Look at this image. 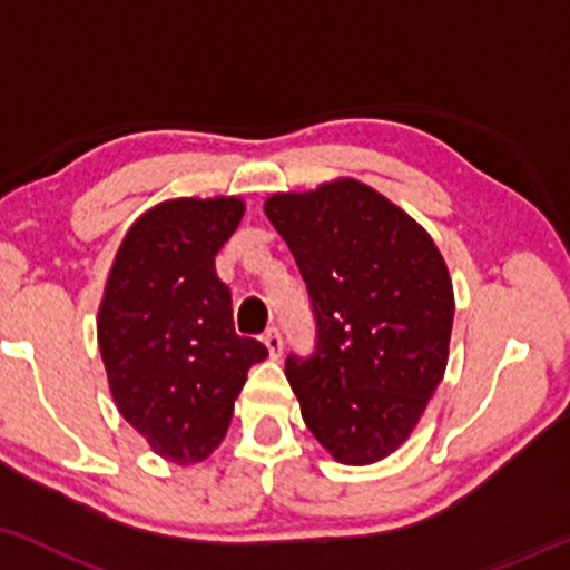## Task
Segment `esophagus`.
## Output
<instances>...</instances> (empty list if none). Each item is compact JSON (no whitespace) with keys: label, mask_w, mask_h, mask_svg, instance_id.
<instances>
[{"label":"esophagus","mask_w":570,"mask_h":570,"mask_svg":"<svg viewBox=\"0 0 570 570\" xmlns=\"http://www.w3.org/2000/svg\"><path fill=\"white\" fill-rule=\"evenodd\" d=\"M263 342H265L267 353H271V358H278L281 351H284V337H281V332L276 326L267 328V332L263 334Z\"/></svg>","instance_id":"34e87169"}]
</instances>
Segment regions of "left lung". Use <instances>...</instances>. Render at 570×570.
Masks as SVG:
<instances>
[{
    "mask_svg": "<svg viewBox=\"0 0 570 570\" xmlns=\"http://www.w3.org/2000/svg\"><path fill=\"white\" fill-rule=\"evenodd\" d=\"M265 215L311 297L313 353L286 355L307 430L345 464L406 441L441 385L454 292L424 228L358 180L276 194Z\"/></svg>",
    "mask_w": 570,
    "mask_h": 570,
    "instance_id": "left-lung-1",
    "label": "left lung"
}]
</instances>
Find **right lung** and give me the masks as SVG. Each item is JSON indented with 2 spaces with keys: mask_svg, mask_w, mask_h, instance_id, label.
Here are the masks:
<instances>
[{
  "mask_svg": "<svg viewBox=\"0 0 570 570\" xmlns=\"http://www.w3.org/2000/svg\"><path fill=\"white\" fill-rule=\"evenodd\" d=\"M244 217L238 198H177L146 212L114 259L98 342L121 416L177 464L217 449L246 372L267 358L233 328L215 255Z\"/></svg>",
  "mask_w": 570,
  "mask_h": 570,
  "instance_id": "add662e5",
  "label": "right lung"
}]
</instances>
